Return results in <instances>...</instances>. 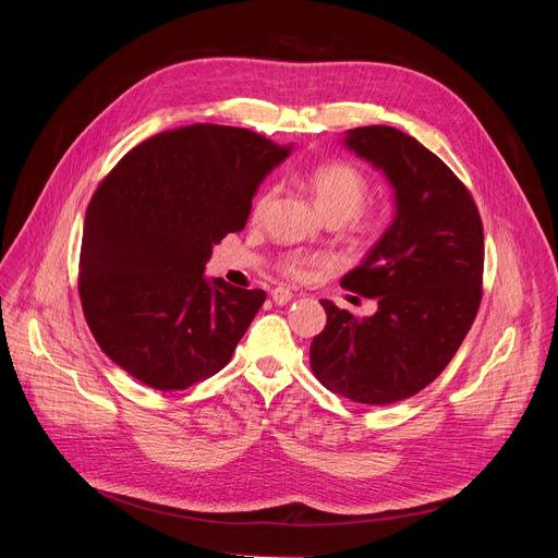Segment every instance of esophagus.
Segmentation results:
<instances>
[{
    "label": "esophagus",
    "mask_w": 558,
    "mask_h": 558,
    "mask_svg": "<svg viewBox=\"0 0 558 558\" xmlns=\"http://www.w3.org/2000/svg\"><path fill=\"white\" fill-rule=\"evenodd\" d=\"M271 300H274L276 304H287V302L293 300V293H291L289 289H284V287H278V289L271 291Z\"/></svg>",
    "instance_id": "obj_1"
}]
</instances>
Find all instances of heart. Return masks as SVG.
Returning a JSON list of instances; mask_svg holds the SVG:
<instances>
[{
  "instance_id": "obj_1",
  "label": "heart",
  "mask_w": 558,
  "mask_h": 558,
  "mask_svg": "<svg viewBox=\"0 0 558 558\" xmlns=\"http://www.w3.org/2000/svg\"><path fill=\"white\" fill-rule=\"evenodd\" d=\"M306 185L320 207V211L327 216V220H357L364 227H373L379 222V214H362V205L368 196V177L353 163L344 161H331L315 166L306 174ZM274 192H265L256 205H254V218H260L267 205L271 203ZM320 258L311 256H289L284 263V271L293 278H300L306 267L320 265Z\"/></svg>"
}]
</instances>
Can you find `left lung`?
Wrapping results in <instances>:
<instances>
[{"instance_id":"left-lung-1","label":"left lung","mask_w":558,"mask_h":558,"mask_svg":"<svg viewBox=\"0 0 558 558\" xmlns=\"http://www.w3.org/2000/svg\"><path fill=\"white\" fill-rule=\"evenodd\" d=\"M342 145L384 174L395 214L342 287L377 300L357 317L331 300L311 342V368L360 404H392L426 388L452 360L482 302L484 227L463 183L417 138L388 128L347 130Z\"/></svg>"}]
</instances>
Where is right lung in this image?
<instances>
[{"instance_id":"1","label":"right lung","mask_w":558,"mask_h":558,"mask_svg":"<svg viewBox=\"0 0 558 558\" xmlns=\"http://www.w3.org/2000/svg\"><path fill=\"white\" fill-rule=\"evenodd\" d=\"M291 149L198 123L143 141L99 185L78 293L95 340L132 377L183 390L231 360L267 293L205 278V265L247 225L260 183Z\"/></svg>"}]
</instances>
